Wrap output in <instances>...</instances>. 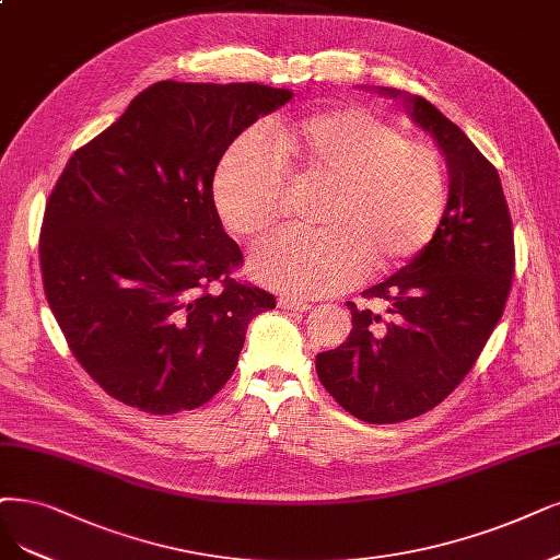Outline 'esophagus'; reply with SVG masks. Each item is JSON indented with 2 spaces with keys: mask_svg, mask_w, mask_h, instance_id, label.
Masks as SVG:
<instances>
[{
  "mask_svg": "<svg viewBox=\"0 0 560 560\" xmlns=\"http://www.w3.org/2000/svg\"><path fill=\"white\" fill-rule=\"evenodd\" d=\"M277 304L279 308H288V312H306V308H312V304L298 298H281Z\"/></svg>",
  "mask_w": 560,
  "mask_h": 560,
  "instance_id": "34e87169",
  "label": "esophagus"
}]
</instances>
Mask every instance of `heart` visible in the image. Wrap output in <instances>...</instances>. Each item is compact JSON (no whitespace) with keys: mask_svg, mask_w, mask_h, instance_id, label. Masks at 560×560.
I'll return each instance as SVG.
<instances>
[{"mask_svg":"<svg viewBox=\"0 0 560 560\" xmlns=\"http://www.w3.org/2000/svg\"><path fill=\"white\" fill-rule=\"evenodd\" d=\"M325 186L314 233H283L258 246L248 275L295 298L346 291L362 269L385 275L436 235L445 205L443 161L427 142L401 138L360 108L304 117L277 133L237 138L214 177L217 212L231 233L256 240L281 221L288 179Z\"/></svg>","mask_w":560,"mask_h":560,"instance_id":"heart-1","label":"heart"}]
</instances>
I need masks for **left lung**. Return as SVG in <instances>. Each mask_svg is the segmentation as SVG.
<instances>
[{
	"label": "left lung",
	"mask_w": 560,
	"mask_h": 560,
	"mask_svg": "<svg viewBox=\"0 0 560 560\" xmlns=\"http://www.w3.org/2000/svg\"><path fill=\"white\" fill-rule=\"evenodd\" d=\"M369 90V88H366ZM406 113L445 156L447 207L436 235L397 275L362 293L387 302L392 323L369 308L353 314L350 337L316 358L323 387L343 410L369 424H395L439 406L482 353L512 285V221L501 177L470 138L422 96Z\"/></svg>",
	"instance_id": "8db88e82"
}]
</instances>
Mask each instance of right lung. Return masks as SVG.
Here are the masks:
<instances>
[{
  "label": "right lung",
  "instance_id": "1",
  "mask_svg": "<svg viewBox=\"0 0 560 560\" xmlns=\"http://www.w3.org/2000/svg\"><path fill=\"white\" fill-rule=\"evenodd\" d=\"M291 98L258 82H154L57 179L38 242L46 298L75 360L117 401L152 416L207 404L233 376L248 323L277 306L228 277L242 252L212 182L228 144Z\"/></svg>",
  "mask_w": 560,
  "mask_h": 560
}]
</instances>
